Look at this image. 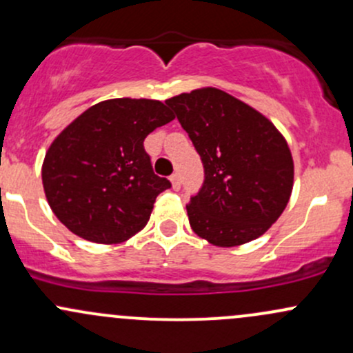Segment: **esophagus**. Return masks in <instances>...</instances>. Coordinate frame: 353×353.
Instances as JSON below:
<instances>
[{
	"instance_id": "esophagus-1",
	"label": "esophagus",
	"mask_w": 353,
	"mask_h": 353,
	"mask_svg": "<svg viewBox=\"0 0 353 353\" xmlns=\"http://www.w3.org/2000/svg\"><path fill=\"white\" fill-rule=\"evenodd\" d=\"M170 183H172V189H174V191H179V189H181L179 174H172V176H170Z\"/></svg>"
}]
</instances>
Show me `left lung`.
Segmentation results:
<instances>
[{
	"mask_svg": "<svg viewBox=\"0 0 353 353\" xmlns=\"http://www.w3.org/2000/svg\"><path fill=\"white\" fill-rule=\"evenodd\" d=\"M194 144L204 184L185 206L199 238L219 248L253 241L285 211L293 157L261 112L214 87L165 100Z\"/></svg>",
	"mask_w": 353,
	"mask_h": 353,
	"instance_id": "8db88e82",
	"label": "left lung"
}]
</instances>
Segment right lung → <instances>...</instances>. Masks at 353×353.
I'll use <instances>...</instances> for the list:
<instances>
[{
    "label": "right lung",
    "instance_id": "1",
    "mask_svg": "<svg viewBox=\"0 0 353 353\" xmlns=\"http://www.w3.org/2000/svg\"><path fill=\"white\" fill-rule=\"evenodd\" d=\"M174 120L161 100L95 103L57 135L41 165L46 201L73 234L100 245L127 241L170 188L154 174L144 139Z\"/></svg>",
    "mask_w": 353,
    "mask_h": 353
}]
</instances>
